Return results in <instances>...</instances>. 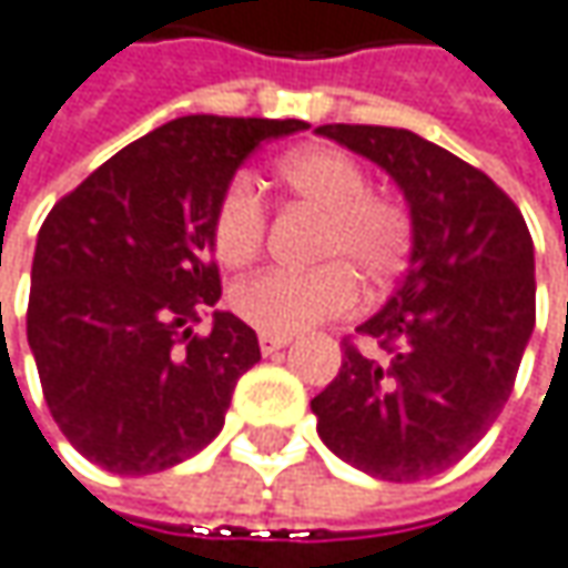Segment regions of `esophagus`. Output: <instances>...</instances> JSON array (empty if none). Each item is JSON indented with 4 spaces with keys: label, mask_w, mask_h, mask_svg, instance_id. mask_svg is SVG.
I'll use <instances>...</instances> for the list:
<instances>
[{
    "label": "esophagus",
    "mask_w": 568,
    "mask_h": 568,
    "mask_svg": "<svg viewBox=\"0 0 568 568\" xmlns=\"http://www.w3.org/2000/svg\"><path fill=\"white\" fill-rule=\"evenodd\" d=\"M288 344H292V337H288V334H260V353H263V356L283 351V347H288Z\"/></svg>",
    "instance_id": "obj_1"
}]
</instances>
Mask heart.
Masks as SVG:
<instances>
[{
  "label": "heart",
  "mask_w": 568,
  "mask_h": 568,
  "mask_svg": "<svg viewBox=\"0 0 568 568\" xmlns=\"http://www.w3.org/2000/svg\"><path fill=\"white\" fill-rule=\"evenodd\" d=\"M280 183L324 212L317 260L308 273L266 270L231 288V308L263 334H298L317 321L347 315L369 285L392 283L412 253V215L402 202L369 192L351 153L308 148L280 163ZM266 237V212L247 176H234L212 217V244L224 266H247Z\"/></svg>",
  "instance_id": "1"
}]
</instances>
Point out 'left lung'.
Listing matches in <instances>:
<instances>
[{
    "label": "left lung",
    "mask_w": 568,
    "mask_h": 568,
    "mask_svg": "<svg viewBox=\"0 0 568 568\" xmlns=\"http://www.w3.org/2000/svg\"><path fill=\"white\" fill-rule=\"evenodd\" d=\"M321 138L373 160L402 189L412 256L392 298L344 344L334 383L312 398L317 437L385 483L459 463L515 388L537 321L534 241L517 205L450 151L405 128L321 124Z\"/></svg>",
    "instance_id": "1"
}]
</instances>
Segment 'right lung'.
<instances>
[{
	"label": "right lung",
	"mask_w": 568,
	"mask_h": 568,
	"mask_svg": "<svg viewBox=\"0 0 568 568\" xmlns=\"http://www.w3.org/2000/svg\"><path fill=\"white\" fill-rule=\"evenodd\" d=\"M298 118L185 115L105 160L38 231L28 347L63 437L118 476H151L209 447L234 385L260 359L221 298L212 217L263 141Z\"/></svg>",
	"instance_id": "obj_1"
}]
</instances>
